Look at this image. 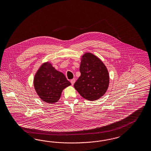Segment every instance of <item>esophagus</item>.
<instances>
[{"label":"esophagus","mask_w":151,"mask_h":151,"mask_svg":"<svg viewBox=\"0 0 151 151\" xmlns=\"http://www.w3.org/2000/svg\"><path fill=\"white\" fill-rule=\"evenodd\" d=\"M70 82L71 83V85H73L74 83L75 82V78H73V79H72V80L70 81Z\"/></svg>","instance_id":"34e87169"}]
</instances>
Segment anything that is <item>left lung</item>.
Listing matches in <instances>:
<instances>
[{
  "label": "left lung",
  "mask_w": 151,
  "mask_h": 151,
  "mask_svg": "<svg viewBox=\"0 0 151 151\" xmlns=\"http://www.w3.org/2000/svg\"><path fill=\"white\" fill-rule=\"evenodd\" d=\"M81 76L74 84L75 88L84 99L98 100L107 91L109 75L105 65L91 53L82 56L80 67Z\"/></svg>",
  "instance_id": "left-lung-1"
}]
</instances>
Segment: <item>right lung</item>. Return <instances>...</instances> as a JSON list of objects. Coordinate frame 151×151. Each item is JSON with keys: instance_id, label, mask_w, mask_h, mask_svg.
<instances>
[{"instance_id": "1", "label": "right lung", "mask_w": 151, "mask_h": 151, "mask_svg": "<svg viewBox=\"0 0 151 151\" xmlns=\"http://www.w3.org/2000/svg\"><path fill=\"white\" fill-rule=\"evenodd\" d=\"M34 85L37 95L47 103L58 102L61 92L71 83L63 73L55 70L52 65L46 63L38 70L34 80Z\"/></svg>"}]
</instances>
